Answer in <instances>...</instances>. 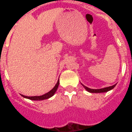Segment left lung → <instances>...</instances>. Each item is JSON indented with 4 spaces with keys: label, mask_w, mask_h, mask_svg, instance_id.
<instances>
[{
    "label": "left lung",
    "mask_w": 132,
    "mask_h": 132,
    "mask_svg": "<svg viewBox=\"0 0 132 132\" xmlns=\"http://www.w3.org/2000/svg\"><path fill=\"white\" fill-rule=\"evenodd\" d=\"M115 86H116V84L112 86H110V87H107V88H104L101 89H90L85 86H83V87L85 88V89H86L87 91L90 92V93H104V92L109 91V90H110L112 89H113Z\"/></svg>",
    "instance_id": "obj_1"
}]
</instances>
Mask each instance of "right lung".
I'll return each mask as SVG.
<instances>
[{"mask_svg": "<svg viewBox=\"0 0 132 132\" xmlns=\"http://www.w3.org/2000/svg\"><path fill=\"white\" fill-rule=\"evenodd\" d=\"M59 80H58L57 83L55 85L54 88L51 90L49 92H48L47 93L43 95H41V96H30H30H24V95H22V96L24 97H26V98H28V99L32 100H42L48 99L54 95L56 90H57L58 87H59Z\"/></svg>", "mask_w": 132, "mask_h": 132, "instance_id": "add662e5", "label": "right lung"}]
</instances>
